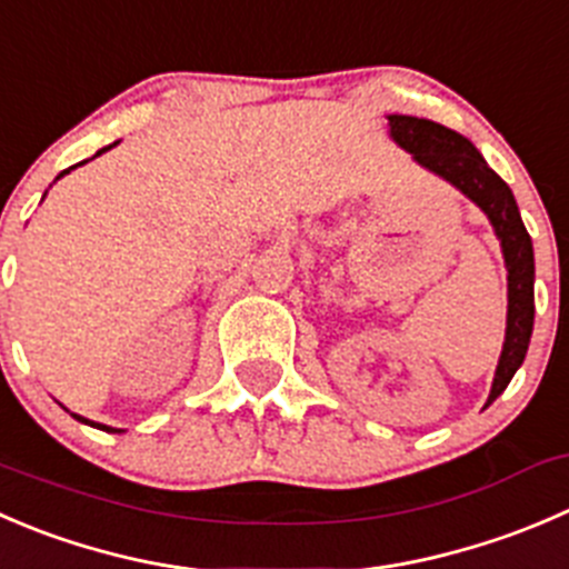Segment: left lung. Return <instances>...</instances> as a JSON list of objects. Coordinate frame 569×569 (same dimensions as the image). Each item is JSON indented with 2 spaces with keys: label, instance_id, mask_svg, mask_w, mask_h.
<instances>
[{
  "label": "left lung",
  "instance_id": "1",
  "mask_svg": "<svg viewBox=\"0 0 569 569\" xmlns=\"http://www.w3.org/2000/svg\"><path fill=\"white\" fill-rule=\"evenodd\" d=\"M391 138L402 150L413 156V161L431 169L433 174L465 191L495 224L500 244H503L506 269H509V322H506V345L500 352L498 372H495L489 402L509 386L517 367L528 352L533 330V247L515 194L509 186L487 167L481 152L459 136L456 130L437 124L431 119L417 116H389Z\"/></svg>",
  "mask_w": 569,
  "mask_h": 569
}]
</instances>
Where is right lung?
Returning a JSON list of instances; mask_svg holds the SVG:
<instances>
[{
	"mask_svg": "<svg viewBox=\"0 0 569 569\" xmlns=\"http://www.w3.org/2000/svg\"><path fill=\"white\" fill-rule=\"evenodd\" d=\"M104 150H110V147H104ZM104 150H99V152H97V156H102V152H104ZM63 174H66V172H60V174H58V178H63ZM74 417H77V413H74ZM77 419H82V417H77ZM82 422H88V419H82ZM91 425H93V422H91ZM97 428H102V431H116V428H108V425H97Z\"/></svg>",
	"mask_w": 569,
	"mask_h": 569,
	"instance_id": "obj_1",
	"label": "right lung"
}]
</instances>
